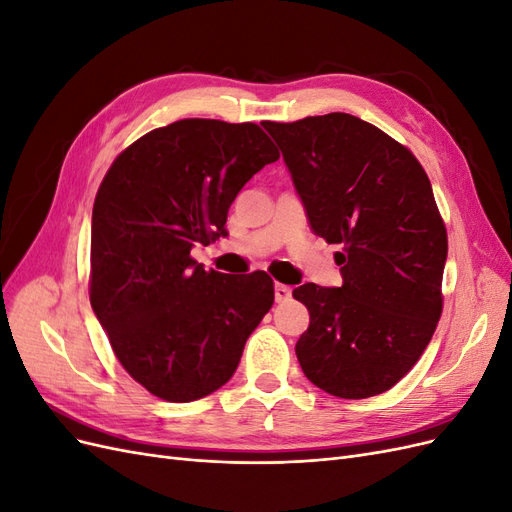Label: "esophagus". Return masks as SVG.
<instances>
[{
    "label": "esophagus",
    "instance_id": "1",
    "mask_svg": "<svg viewBox=\"0 0 512 512\" xmlns=\"http://www.w3.org/2000/svg\"><path fill=\"white\" fill-rule=\"evenodd\" d=\"M292 297V288L286 284H275V301L277 303H284Z\"/></svg>",
    "mask_w": 512,
    "mask_h": 512
}]
</instances>
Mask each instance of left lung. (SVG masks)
Returning a JSON list of instances; mask_svg holds the SVG:
<instances>
[{
	"label": "left lung",
	"instance_id": "1",
	"mask_svg": "<svg viewBox=\"0 0 512 512\" xmlns=\"http://www.w3.org/2000/svg\"><path fill=\"white\" fill-rule=\"evenodd\" d=\"M262 126L316 235L344 247L335 254L342 286L292 292L309 309L294 346L303 374L342 399L389 391L442 314L448 241L429 177L408 147L348 113Z\"/></svg>",
	"mask_w": 512,
	"mask_h": 512
}]
</instances>
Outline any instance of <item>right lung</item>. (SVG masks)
Segmentation results:
<instances>
[{
    "label": "right lung",
    "mask_w": 512,
    "mask_h": 512,
    "mask_svg": "<svg viewBox=\"0 0 512 512\" xmlns=\"http://www.w3.org/2000/svg\"><path fill=\"white\" fill-rule=\"evenodd\" d=\"M280 160L256 123L181 119L123 149L91 215L89 299L123 369L185 404L224 386L273 305L267 273L205 271L194 243L226 235L243 185Z\"/></svg>",
    "instance_id": "1"
}]
</instances>
